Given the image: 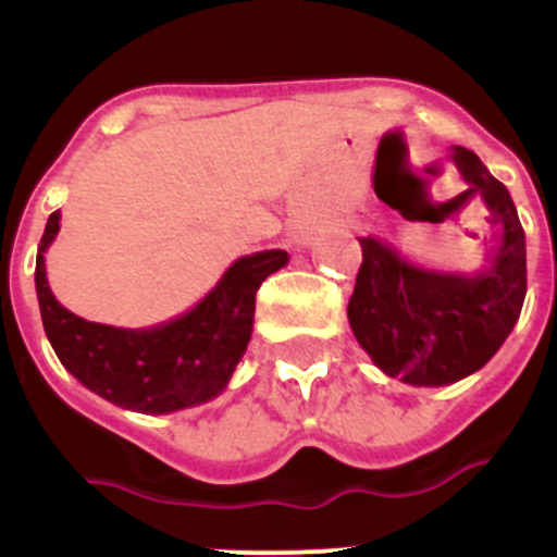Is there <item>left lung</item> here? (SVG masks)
<instances>
[{"instance_id": "8db88e82", "label": "left lung", "mask_w": 557, "mask_h": 557, "mask_svg": "<svg viewBox=\"0 0 557 557\" xmlns=\"http://www.w3.org/2000/svg\"><path fill=\"white\" fill-rule=\"evenodd\" d=\"M469 183L466 196L485 199L498 228L491 269L455 277L412 267L391 245L363 237V261L347 305L352 334L372 361L409 385H450L485 367L518 323L525 299V232L507 185L476 153L455 148Z\"/></svg>"}]
</instances>
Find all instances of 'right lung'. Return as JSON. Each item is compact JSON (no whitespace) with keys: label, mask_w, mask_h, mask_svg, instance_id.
<instances>
[{"label":"right lung","mask_w":557,"mask_h":557,"mask_svg":"<svg viewBox=\"0 0 557 557\" xmlns=\"http://www.w3.org/2000/svg\"><path fill=\"white\" fill-rule=\"evenodd\" d=\"M59 218L55 210L39 239L35 283L45 334L66 372L107 401L145 414L174 412L218 396L250 342L258 288L285 267L288 252L239 258L188 314L156 329L126 331L88 323L50 294L42 252L59 232Z\"/></svg>","instance_id":"right-lung-1"}]
</instances>
